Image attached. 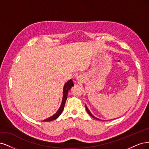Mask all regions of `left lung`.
Instances as JSON below:
<instances>
[{"label": "left lung", "mask_w": 149, "mask_h": 149, "mask_svg": "<svg viewBox=\"0 0 149 149\" xmlns=\"http://www.w3.org/2000/svg\"><path fill=\"white\" fill-rule=\"evenodd\" d=\"M85 108H86V110H87V113L90 115V116H92V118H95V119H98V120H100L99 119H98V118H95L94 116H93V115H92V113H91L90 112V111H89V109H88V108L87 107V106H86V105H85Z\"/></svg>", "instance_id": "left-lung-1"}]
</instances>
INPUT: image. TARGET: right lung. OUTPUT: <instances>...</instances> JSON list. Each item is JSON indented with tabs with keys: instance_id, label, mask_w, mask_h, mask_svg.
<instances>
[{
	"instance_id": "1",
	"label": "right lung",
	"mask_w": 149,
	"mask_h": 149,
	"mask_svg": "<svg viewBox=\"0 0 149 149\" xmlns=\"http://www.w3.org/2000/svg\"><path fill=\"white\" fill-rule=\"evenodd\" d=\"M74 86V82L72 80H69L68 82L65 83V84L64 85V89H63V98H62V103L61 105V107L59 109L58 111H57V113L54 114L53 116H52L51 117L47 118L45 120H43V121H46V122H49V121H53V120L57 119L58 118L61 114L62 113V112L63 111V109L65 106V101L67 100V98H68V92L69 90L72 87Z\"/></svg>"
}]
</instances>
